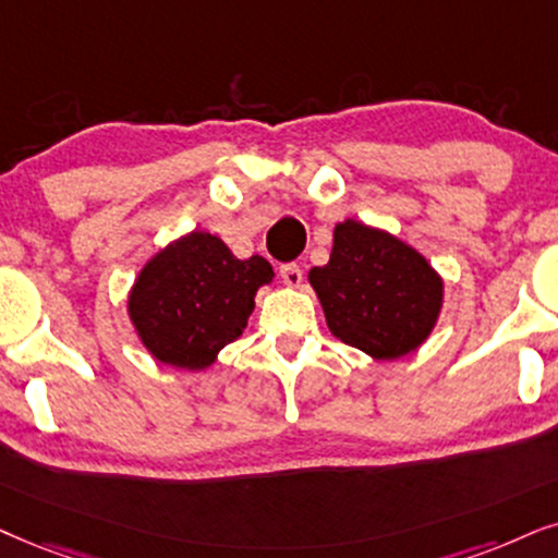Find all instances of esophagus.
Here are the masks:
<instances>
[{"mask_svg": "<svg viewBox=\"0 0 558 558\" xmlns=\"http://www.w3.org/2000/svg\"><path fill=\"white\" fill-rule=\"evenodd\" d=\"M280 278H283V283L288 288H299L301 280H303V272H301L299 265L288 263V265H280Z\"/></svg>", "mask_w": 558, "mask_h": 558, "instance_id": "1", "label": "esophagus"}]
</instances>
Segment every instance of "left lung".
Returning a JSON list of instances; mask_svg holds the SVG:
<instances>
[{"mask_svg":"<svg viewBox=\"0 0 558 558\" xmlns=\"http://www.w3.org/2000/svg\"><path fill=\"white\" fill-rule=\"evenodd\" d=\"M308 286L331 335L373 361L427 342L446 301V280L422 252L357 218L337 223L329 263L308 270Z\"/></svg>","mask_w":558,"mask_h":558,"instance_id":"1","label":"left lung"}]
</instances>
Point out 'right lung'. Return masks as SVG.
Masks as SVG:
<instances>
[{
	"label": "right lung",
	"instance_id": "add662e5",
	"mask_svg": "<svg viewBox=\"0 0 558 558\" xmlns=\"http://www.w3.org/2000/svg\"><path fill=\"white\" fill-rule=\"evenodd\" d=\"M272 278L265 257L239 259L223 239L193 229L141 267L129 291V319L154 361L206 371L242 337L257 291Z\"/></svg>",
	"mask_w": 558,
	"mask_h": 558
}]
</instances>
